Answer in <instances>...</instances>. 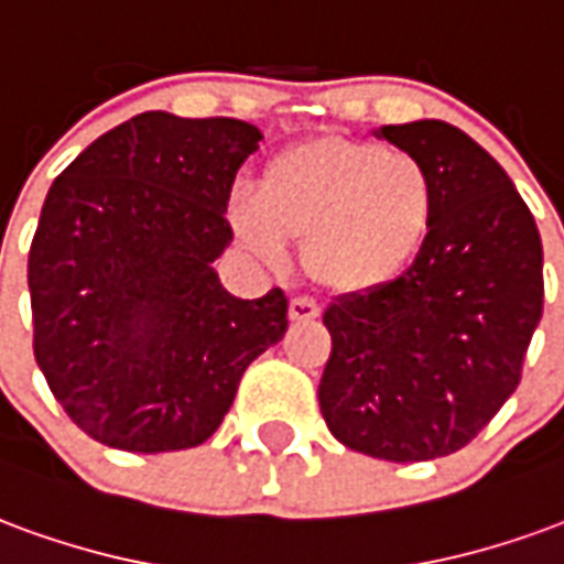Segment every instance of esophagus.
<instances>
[{"mask_svg": "<svg viewBox=\"0 0 564 564\" xmlns=\"http://www.w3.org/2000/svg\"><path fill=\"white\" fill-rule=\"evenodd\" d=\"M319 317V305L314 299H307V295H295L293 302H290V319L293 323H307V319H317Z\"/></svg>", "mask_w": 564, "mask_h": 564, "instance_id": "esophagus-1", "label": "esophagus"}]
</instances>
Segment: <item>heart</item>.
Instances as JSON below:
<instances>
[{"mask_svg": "<svg viewBox=\"0 0 564 564\" xmlns=\"http://www.w3.org/2000/svg\"><path fill=\"white\" fill-rule=\"evenodd\" d=\"M435 181L414 153L326 135L274 153L259 193L235 189L226 217L262 262L305 241L307 274L335 293H371L414 265L435 226Z\"/></svg>", "mask_w": 564, "mask_h": 564, "instance_id": "1", "label": "heart"}]
</instances>
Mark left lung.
Masks as SVG:
<instances>
[{
	"label": "left lung",
	"mask_w": 564,
	"mask_h": 564,
	"mask_svg": "<svg viewBox=\"0 0 564 564\" xmlns=\"http://www.w3.org/2000/svg\"><path fill=\"white\" fill-rule=\"evenodd\" d=\"M435 181L414 265L335 299L319 411L344 447L387 462L462 449L517 390L544 311V250L508 172L444 120L375 129Z\"/></svg>",
	"instance_id": "1"
}]
</instances>
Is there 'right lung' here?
<instances>
[{"mask_svg":"<svg viewBox=\"0 0 564 564\" xmlns=\"http://www.w3.org/2000/svg\"><path fill=\"white\" fill-rule=\"evenodd\" d=\"M262 132L232 117L144 111L80 150L30 247L32 350L93 441L169 453L208 441L247 366L286 332V295L235 299L214 259Z\"/></svg>","mask_w":564,"mask_h":564,"instance_id":"right-lung-1","label":"right lung"}]
</instances>
